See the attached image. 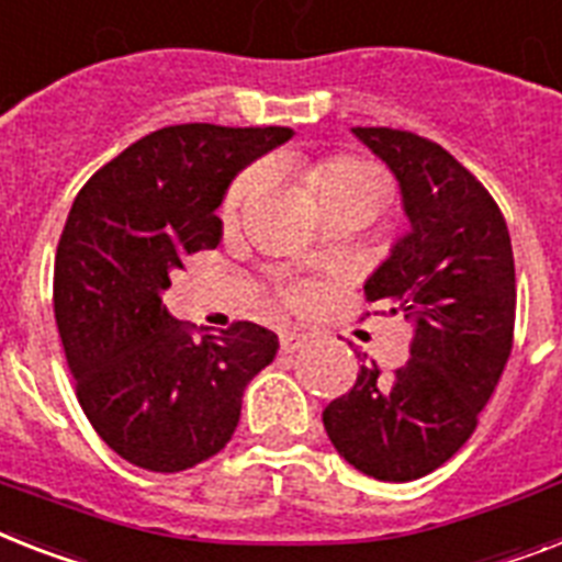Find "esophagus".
<instances>
[{
    "instance_id": "esophagus-1",
    "label": "esophagus",
    "mask_w": 562,
    "mask_h": 562,
    "mask_svg": "<svg viewBox=\"0 0 562 562\" xmlns=\"http://www.w3.org/2000/svg\"><path fill=\"white\" fill-rule=\"evenodd\" d=\"M305 344H308V335H303V331H282L280 335V346L285 355L296 352V349H303Z\"/></svg>"
}]
</instances>
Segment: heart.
I'll return each mask as SVG.
<instances>
[{
  "label": "heart",
  "mask_w": 562,
  "mask_h": 562,
  "mask_svg": "<svg viewBox=\"0 0 562 562\" xmlns=\"http://www.w3.org/2000/svg\"><path fill=\"white\" fill-rule=\"evenodd\" d=\"M305 181L312 187L323 204L335 202V199H349V195H369L378 199V181L369 167L358 161H346V158H321V161H303L300 164ZM262 187V170L250 167L239 172L236 181L231 184L225 195V216H234L241 204L248 202L250 195Z\"/></svg>",
  "instance_id": "1"
}]
</instances>
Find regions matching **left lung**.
<instances>
[{
    "instance_id": "1",
    "label": "left lung",
    "mask_w": 562,
    "mask_h": 562,
    "mask_svg": "<svg viewBox=\"0 0 562 562\" xmlns=\"http://www.w3.org/2000/svg\"><path fill=\"white\" fill-rule=\"evenodd\" d=\"M352 135L390 167L409 222L363 294L415 335L392 378L358 355V381L323 409V427L355 471L409 482L471 439L499 384L517 314L514 250L491 193L439 144L386 126Z\"/></svg>"
}]
</instances>
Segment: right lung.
Returning a JSON list of instances; mask_svg holds the SVG:
<instances>
[{"label":"right lung","mask_w":562,"mask_h":562,"mask_svg":"<svg viewBox=\"0 0 562 562\" xmlns=\"http://www.w3.org/2000/svg\"><path fill=\"white\" fill-rule=\"evenodd\" d=\"M289 126L181 123L149 132L77 193L57 245V317L77 401L121 459L178 473L231 441L250 378L280 340L257 323L193 337L161 294L187 254L222 241L227 187Z\"/></svg>","instance_id":"right-lung-1"}]
</instances>
